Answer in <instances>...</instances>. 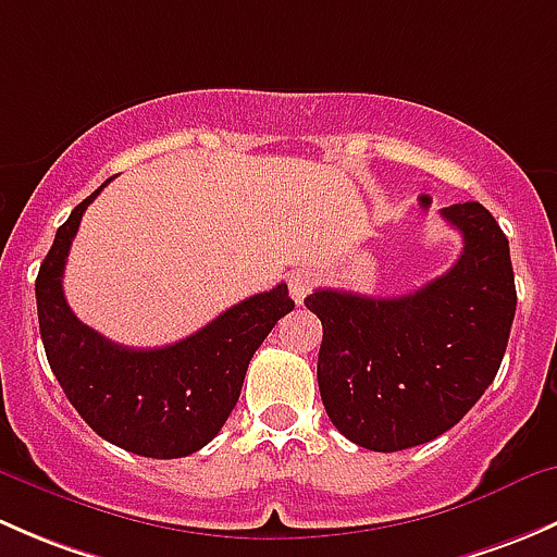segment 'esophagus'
Wrapping results in <instances>:
<instances>
[{
    "mask_svg": "<svg viewBox=\"0 0 557 557\" xmlns=\"http://www.w3.org/2000/svg\"><path fill=\"white\" fill-rule=\"evenodd\" d=\"M312 285H314V274L312 272H307V269H296V272H290L288 290H290V296H294L296 305H301V301L310 296Z\"/></svg>",
    "mask_w": 557,
    "mask_h": 557,
    "instance_id": "esophagus-1",
    "label": "esophagus"
}]
</instances>
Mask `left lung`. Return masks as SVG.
<instances>
[{
	"label": "left lung",
	"instance_id": "obj_1",
	"mask_svg": "<svg viewBox=\"0 0 557 557\" xmlns=\"http://www.w3.org/2000/svg\"><path fill=\"white\" fill-rule=\"evenodd\" d=\"M463 234L450 272L380 299L318 288V385L339 434L374 453L425 445L450 431L502 367L518 307L509 239L480 201L442 210Z\"/></svg>",
	"mask_w": 557,
	"mask_h": 557
}]
</instances>
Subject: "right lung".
<instances>
[{
    "instance_id": "1",
    "label": "right lung",
    "mask_w": 557,
    "mask_h": 557,
    "mask_svg": "<svg viewBox=\"0 0 557 557\" xmlns=\"http://www.w3.org/2000/svg\"><path fill=\"white\" fill-rule=\"evenodd\" d=\"M107 183L61 223L39 267L35 294L45 356L72 407L102 440L145 458H185L223 429L237 407L252 352L294 310V299L280 283L218 314L196 334L153 350L104 339L70 310L61 277L83 212Z\"/></svg>"
}]
</instances>
